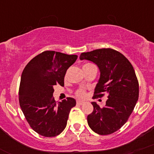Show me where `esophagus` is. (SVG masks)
<instances>
[{
  "label": "esophagus",
  "mask_w": 154,
  "mask_h": 154,
  "mask_svg": "<svg viewBox=\"0 0 154 154\" xmlns=\"http://www.w3.org/2000/svg\"><path fill=\"white\" fill-rule=\"evenodd\" d=\"M84 103H85V101H79V100L77 101V104H79V105H82Z\"/></svg>",
  "instance_id": "1"
}]
</instances>
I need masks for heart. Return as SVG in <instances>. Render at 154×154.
Wrapping results in <instances>:
<instances>
[{"label": "heart", "instance_id": "b5f03b06", "mask_svg": "<svg viewBox=\"0 0 154 154\" xmlns=\"http://www.w3.org/2000/svg\"><path fill=\"white\" fill-rule=\"evenodd\" d=\"M88 65H91V64H85V65H84L83 66H88ZM76 95H77V96H79V97L84 98L85 96V92L84 91V90H78V91H77Z\"/></svg>", "mask_w": 154, "mask_h": 154}]
</instances>
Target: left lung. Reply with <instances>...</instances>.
<instances>
[{"label":"left lung","mask_w":154,"mask_h":154,"mask_svg":"<svg viewBox=\"0 0 154 154\" xmlns=\"http://www.w3.org/2000/svg\"><path fill=\"white\" fill-rule=\"evenodd\" d=\"M79 58L97 65L100 76L95 96L101 97V93H106L108 98L103 108L91 102L93 111L88 116L89 127L99 135L111 134L126 123L139 99V82L134 67L122 54L109 48L83 53Z\"/></svg>","instance_id":"8db88e82"}]
</instances>
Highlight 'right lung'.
Masks as SVG:
<instances>
[{"label":"right lung","instance_id":"add662e5","mask_svg":"<svg viewBox=\"0 0 154 154\" xmlns=\"http://www.w3.org/2000/svg\"><path fill=\"white\" fill-rule=\"evenodd\" d=\"M76 55L44 51L33 58L22 72L19 103L33 131L46 137L61 134L76 101L67 98L56 104L53 98L54 86H64L66 70L75 63Z\"/></svg>","mask_w":154,"mask_h":154}]
</instances>
